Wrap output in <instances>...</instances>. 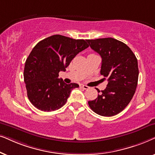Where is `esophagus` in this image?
Segmentation results:
<instances>
[{
	"label": "esophagus",
	"instance_id": "esophagus-1",
	"mask_svg": "<svg viewBox=\"0 0 155 155\" xmlns=\"http://www.w3.org/2000/svg\"><path fill=\"white\" fill-rule=\"evenodd\" d=\"M80 87L83 88L84 89H88V88H89V87H88V86L84 85V84H80Z\"/></svg>",
	"mask_w": 155,
	"mask_h": 155
}]
</instances>
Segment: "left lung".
<instances>
[{"label":"left lung","instance_id":"1","mask_svg":"<svg viewBox=\"0 0 155 155\" xmlns=\"http://www.w3.org/2000/svg\"><path fill=\"white\" fill-rule=\"evenodd\" d=\"M86 41L101 57V74L108 81L101 92L96 88L100 94L88 101V106L97 114L113 116L124 110L135 94L139 75L137 59L127 45L114 38Z\"/></svg>","mask_w":155,"mask_h":155}]
</instances>
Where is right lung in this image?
<instances>
[{"label": "right lung", "mask_w": 155, "mask_h": 155, "mask_svg": "<svg viewBox=\"0 0 155 155\" xmlns=\"http://www.w3.org/2000/svg\"><path fill=\"white\" fill-rule=\"evenodd\" d=\"M84 40L55 35L39 42L26 59L24 81L33 106L45 112L58 110L66 104L71 90L79 84H67L59 79L72 59L87 48Z\"/></svg>", "instance_id": "1"}]
</instances>
